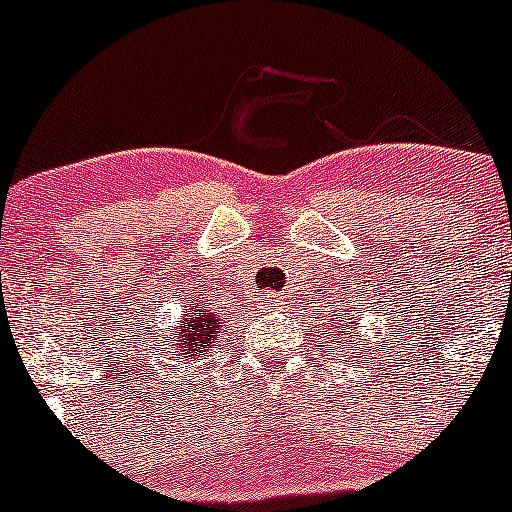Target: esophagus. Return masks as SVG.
Masks as SVG:
<instances>
[{
	"label": "esophagus",
	"mask_w": 512,
	"mask_h": 512,
	"mask_svg": "<svg viewBox=\"0 0 512 512\" xmlns=\"http://www.w3.org/2000/svg\"><path fill=\"white\" fill-rule=\"evenodd\" d=\"M267 302H270V305H272V302H277L275 295H267Z\"/></svg>",
	"instance_id": "1"
}]
</instances>
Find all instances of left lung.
I'll use <instances>...</instances> for the list:
<instances>
[{
	"instance_id": "left-lung-1",
	"label": "left lung",
	"mask_w": 512,
	"mask_h": 512,
	"mask_svg": "<svg viewBox=\"0 0 512 512\" xmlns=\"http://www.w3.org/2000/svg\"><path fill=\"white\" fill-rule=\"evenodd\" d=\"M357 322H352V315L350 310H337V317H332V320H327V327H322V335H327V332H345V335H350L352 327H355ZM352 345H355V340H350Z\"/></svg>"
}]
</instances>
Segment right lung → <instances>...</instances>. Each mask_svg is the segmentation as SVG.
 <instances>
[{
    "instance_id": "1",
    "label": "right lung",
    "mask_w": 512,
    "mask_h": 512,
    "mask_svg": "<svg viewBox=\"0 0 512 512\" xmlns=\"http://www.w3.org/2000/svg\"><path fill=\"white\" fill-rule=\"evenodd\" d=\"M207 302L197 300L195 307L187 312V317L182 320L180 335H177L175 347L180 352V360H192V357H200L205 352V347H210L212 342L217 340V332L222 327V317L220 312H210L205 310Z\"/></svg>"
}]
</instances>
